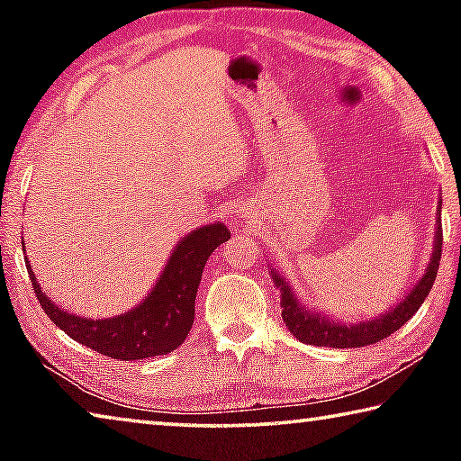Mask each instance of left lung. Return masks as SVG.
Masks as SVG:
<instances>
[{"mask_svg": "<svg viewBox=\"0 0 461 461\" xmlns=\"http://www.w3.org/2000/svg\"><path fill=\"white\" fill-rule=\"evenodd\" d=\"M441 244H443V230H441V197L437 205V220H435V238H433V254L429 258L427 268L411 291L404 294V299L390 307L384 313L366 321L346 323L339 319L325 315L323 311L309 309L305 303L296 299L293 286L288 280L280 275L276 268L270 267V276L275 285L280 288V307H283V321L296 339L309 346H327V348H364L370 343L388 338L390 333L409 321L417 313L419 307L423 305L429 291L435 283L437 268L441 260Z\"/></svg>", "mask_w": 461, "mask_h": 461, "instance_id": "left-lung-1", "label": "left lung"}]
</instances>
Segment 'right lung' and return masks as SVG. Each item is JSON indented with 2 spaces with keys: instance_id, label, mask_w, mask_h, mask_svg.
<instances>
[{
  "instance_id": "right-lung-1",
  "label": "right lung",
  "mask_w": 461,
  "mask_h": 461,
  "mask_svg": "<svg viewBox=\"0 0 461 461\" xmlns=\"http://www.w3.org/2000/svg\"><path fill=\"white\" fill-rule=\"evenodd\" d=\"M228 240L230 230L221 221L193 230L176 241L146 299L126 313L105 319H87L54 305L38 285L28 256L26 268L44 313L68 338L113 360H144L173 352L189 335L203 268L213 249ZM22 249L26 254L24 246Z\"/></svg>"
}]
</instances>
